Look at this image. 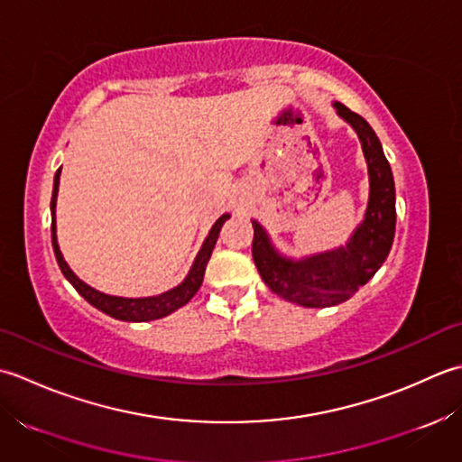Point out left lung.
<instances>
[{
  "label": "left lung",
  "instance_id": "8db88e82",
  "mask_svg": "<svg viewBox=\"0 0 462 462\" xmlns=\"http://www.w3.org/2000/svg\"><path fill=\"white\" fill-rule=\"evenodd\" d=\"M338 116L349 121L361 139L369 165V207L365 221L346 247L291 261L273 249L265 229L253 221V261L267 287L291 303L303 307H333L351 299L387 259L394 239V181L381 141L371 125L343 103H333Z\"/></svg>",
  "mask_w": 462,
  "mask_h": 462
}]
</instances>
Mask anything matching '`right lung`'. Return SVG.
<instances>
[{"mask_svg": "<svg viewBox=\"0 0 462 462\" xmlns=\"http://www.w3.org/2000/svg\"><path fill=\"white\" fill-rule=\"evenodd\" d=\"M60 173L61 167L55 173V181H53V195H51V243H53V253L55 259H58V265L61 269V273L65 275V279L75 287V291L91 303L96 309L103 310V313L119 319V321H134V323H141V321H153V319H162L169 313H173L175 309L183 307L185 303H189L193 299V295L199 291L201 283H203V275H205V267L209 263V257L213 253L215 243H217L219 231L223 227V223L229 219V213L221 215V217L215 221V225L211 227L209 235L203 243V247L197 255L193 267L189 271V275L183 281L181 285L167 291L163 295L157 297H145V299H125V297H111L106 293H99V291L91 289L89 285L83 283V281L75 275V273L69 269L68 263H65L60 245H58V237H55V199H58V187H60Z\"/></svg>", "mask_w": 462, "mask_h": 462, "instance_id": "right-lung-1", "label": "right lung"}]
</instances>
